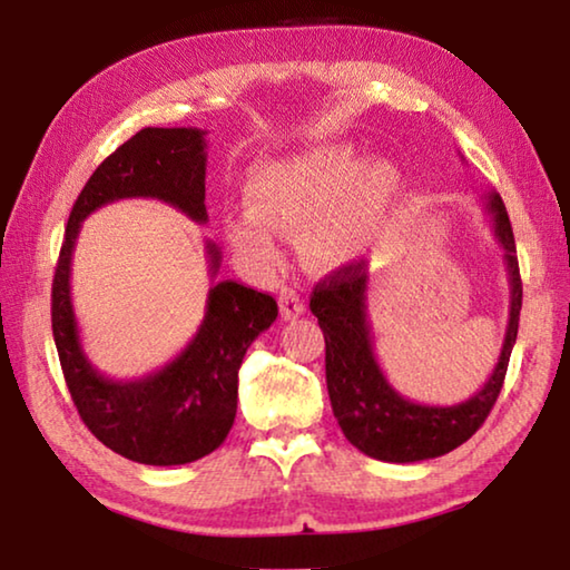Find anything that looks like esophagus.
I'll return each mask as SVG.
<instances>
[{
	"instance_id": "34e87169",
	"label": "esophagus",
	"mask_w": 570,
	"mask_h": 570,
	"mask_svg": "<svg viewBox=\"0 0 570 570\" xmlns=\"http://www.w3.org/2000/svg\"><path fill=\"white\" fill-rule=\"evenodd\" d=\"M306 312L304 296L296 292V288H284L282 292V316L284 320H296Z\"/></svg>"
}]
</instances>
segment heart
I'll list each match as a JSON object with an SVG mask.
<instances>
[{
	"mask_svg": "<svg viewBox=\"0 0 570 570\" xmlns=\"http://www.w3.org/2000/svg\"><path fill=\"white\" fill-rule=\"evenodd\" d=\"M402 196L404 178L390 160H364L350 142H322L250 173L254 208L230 216L228 234L240 256L274 272L282 264V230H304V256L336 272L382 244Z\"/></svg>",
	"mask_w": 570,
	"mask_h": 570,
	"instance_id": "heart-1",
	"label": "heart"
}]
</instances>
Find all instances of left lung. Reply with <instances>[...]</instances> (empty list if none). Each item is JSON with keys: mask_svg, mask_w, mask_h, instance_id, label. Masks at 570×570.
<instances>
[{"mask_svg": "<svg viewBox=\"0 0 570 570\" xmlns=\"http://www.w3.org/2000/svg\"><path fill=\"white\" fill-rule=\"evenodd\" d=\"M485 210L493 224L510 282V312L503 350L482 390L450 407L410 402L392 387L374 356L372 326L366 322V264L356 262L316 284L308 308L320 320L326 342V390L344 438L364 455L384 462H420L448 455L468 442L493 410L518 336L523 284L515 238L503 198L488 193Z\"/></svg>", "mask_w": 570, "mask_h": 570, "instance_id": "8db88e82", "label": "left lung"}]
</instances>
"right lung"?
<instances>
[{
    "label": "right lung",
    "mask_w": 570,
    "mask_h": 570,
    "mask_svg": "<svg viewBox=\"0 0 570 570\" xmlns=\"http://www.w3.org/2000/svg\"><path fill=\"white\" fill-rule=\"evenodd\" d=\"M120 198H158L206 224V132L142 128L105 158L77 196L52 282V336L82 422L105 448L142 465L206 458L236 420L238 370L258 334L276 322L274 296L236 282L210 286L206 316L176 360L140 380H110L90 364L77 330L70 272L82 220ZM210 276L220 250L206 244Z\"/></svg>",
    "instance_id": "right-lung-1"
}]
</instances>
